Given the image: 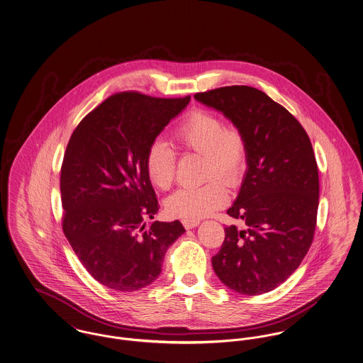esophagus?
Instances as JSON below:
<instances>
[{"instance_id":"esophagus-1","label":"esophagus","mask_w":363,"mask_h":363,"mask_svg":"<svg viewBox=\"0 0 363 363\" xmlns=\"http://www.w3.org/2000/svg\"><path fill=\"white\" fill-rule=\"evenodd\" d=\"M199 223H200L199 220H182V225H184L185 228H188V230H189V228H194V227H197Z\"/></svg>"}]
</instances>
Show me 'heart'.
Instances as JSON below:
<instances>
[{
    "label": "heart",
    "instance_id": "heart-1",
    "mask_svg": "<svg viewBox=\"0 0 363 363\" xmlns=\"http://www.w3.org/2000/svg\"><path fill=\"white\" fill-rule=\"evenodd\" d=\"M174 144L179 150L194 151L207 157V179L220 177L235 184L245 173L247 164V141L240 128L225 126L223 118L194 110L179 122L173 130ZM145 173L151 184L167 190L175 177V154L163 141H154L145 154ZM230 199L225 182L219 178L199 188H182L166 201L169 216L182 220H197Z\"/></svg>",
    "mask_w": 363,
    "mask_h": 363
}]
</instances>
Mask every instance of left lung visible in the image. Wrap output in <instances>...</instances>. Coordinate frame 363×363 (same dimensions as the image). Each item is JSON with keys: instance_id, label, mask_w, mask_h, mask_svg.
Returning <instances> with one entry per match:
<instances>
[{"instance_id": "obj_1", "label": "left lung", "mask_w": 363, "mask_h": 363, "mask_svg": "<svg viewBox=\"0 0 363 363\" xmlns=\"http://www.w3.org/2000/svg\"><path fill=\"white\" fill-rule=\"evenodd\" d=\"M194 99L223 113L247 141V170L227 209L245 228L225 227L213 271L237 293L272 291L301 265L314 237L320 185L311 138L289 110L257 88L222 86Z\"/></svg>"}]
</instances>
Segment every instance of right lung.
I'll use <instances>...</instances> for the list:
<instances>
[{
    "label": "right lung",
    "instance_id": "obj_1",
    "mask_svg": "<svg viewBox=\"0 0 363 363\" xmlns=\"http://www.w3.org/2000/svg\"><path fill=\"white\" fill-rule=\"evenodd\" d=\"M189 101L114 94L70 136L60 179L62 230L88 274L114 291L151 284L169 246L185 233L178 220L145 223L159 206L144 160Z\"/></svg>",
    "mask_w": 363,
    "mask_h": 363
}]
</instances>
